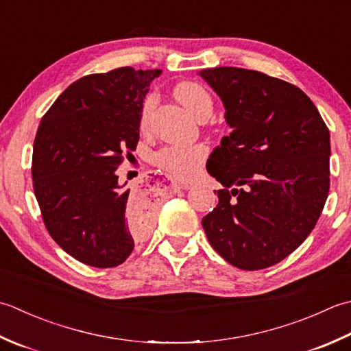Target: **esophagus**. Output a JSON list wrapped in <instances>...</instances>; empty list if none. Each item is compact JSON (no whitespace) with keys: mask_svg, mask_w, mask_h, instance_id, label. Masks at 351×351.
I'll list each match as a JSON object with an SVG mask.
<instances>
[{"mask_svg":"<svg viewBox=\"0 0 351 351\" xmlns=\"http://www.w3.org/2000/svg\"><path fill=\"white\" fill-rule=\"evenodd\" d=\"M171 188L173 189H188L189 184H184V183H177V182H173L171 183Z\"/></svg>","mask_w":351,"mask_h":351,"instance_id":"esophagus-1","label":"esophagus"}]
</instances>
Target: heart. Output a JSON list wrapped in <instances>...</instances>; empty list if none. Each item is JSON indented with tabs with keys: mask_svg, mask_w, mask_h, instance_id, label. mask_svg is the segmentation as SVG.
Wrapping results in <instances>:
<instances>
[{
	"mask_svg": "<svg viewBox=\"0 0 351 351\" xmlns=\"http://www.w3.org/2000/svg\"><path fill=\"white\" fill-rule=\"evenodd\" d=\"M174 94L192 115L198 119H206L212 113L213 101L202 84L195 82L178 83L174 88ZM157 104L156 92H148L142 99L141 104V127L147 128L152 113ZM207 157V148L203 144L197 145H169L159 149L154 156V162L168 171L169 174L180 178V180H189L197 174L198 168Z\"/></svg>",
	"mask_w": 351,
	"mask_h": 351,
	"instance_id": "1",
	"label": "heart"
}]
</instances>
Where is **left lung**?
I'll return each instance as SVG.
<instances>
[{"instance_id":"1","label":"left lung","mask_w":351,"mask_h":351,"mask_svg":"<svg viewBox=\"0 0 351 351\" xmlns=\"http://www.w3.org/2000/svg\"><path fill=\"white\" fill-rule=\"evenodd\" d=\"M199 75L223 99L233 128L207 160L224 188L202 219L206 236L236 268L273 267L303 244L324 209L328 128L311 98L280 78L233 66Z\"/></svg>"}]
</instances>
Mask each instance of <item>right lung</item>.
<instances>
[{
    "label": "right lung",
    "mask_w": 351,
    "mask_h": 351,
    "mask_svg": "<svg viewBox=\"0 0 351 351\" xmlns=\"http://www.w3.org/2000/svg\"><path fill=\"white\" fill-rule=\"evenodd\" d=\"M160 73L124 66L84 75L42 117L34 195L57 245L86 265H121L153 224V202L124 189L117 169L138 145L142 99Z\"/></svg>",
    "instance_id": "obj_1"
}]
</instances>
